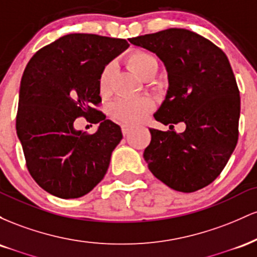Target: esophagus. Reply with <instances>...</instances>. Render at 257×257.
Returning a JSON list of instances; mask_svg holds the SVG:
<instances>
[{"label":"esophagus","instance_id":"esophagus-1","mask_svg":"<svg viewBox=\"0 0 257 257\" xmlns=\"http://www.w3.org/2000/svg\"><path fill=\"white\" fill-rule=\"evenodd\" d=\"M134 129H135V126H132V125H123L122 126V132L124 135H129L133 131H134Z\"/></svg>","mask_w":257,"mask_h":257}]
</instances>
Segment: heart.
<instances>
[{
  "mask_svg": "<svg viewBox=\"0 0 257 257\" xmlns=\"http://www.w3.org/2000/svg\"><path fill=\"white\" fill-rule=\"evenodd\" d=\"M128 63L141 78L155 67H158L157 60L153 55L143 51L132 53L128 58ZM112 76V65H107L100 75V90L106 93L110 89ZM152 104L147 99H119L112 106V113L116 118L124 123H138L151 110Z\"/></svg>",
  "mask_w": 257,
  "mask_h": 257,
  "instance_id": "heart-1",
  "label": "heart"
}]
</instances>
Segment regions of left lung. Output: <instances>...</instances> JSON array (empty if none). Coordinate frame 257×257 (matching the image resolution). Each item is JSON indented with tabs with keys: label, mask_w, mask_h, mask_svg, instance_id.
<instances>
[{
	"label": "left lung",
	"mask_w": 257,
	"mask_h": 257,
	"mask_svg": "<svg viewBox=\"0 0 257 257\" xmlns=\"http://www.w3.org/2000/svg\"><path fill=\"white\" fill-rule=\"evenodd\" d=\"M155 53L168 75L166 99L153 114L170 124L150 128L144 159L151 173L179 192L190 193L214 181L238 141L240 98L228 59L217 46L186 29L172 28L129 38ZM184 121V133L172 124Z\"/></svg>",
	"instance_id": "obj_1"
}]
</instances>
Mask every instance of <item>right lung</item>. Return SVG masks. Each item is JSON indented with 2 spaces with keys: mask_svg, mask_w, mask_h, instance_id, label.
<instances>
[{
  "mask_svg": "<svg viewBox=\"0 0 257 257\" xmlns=\"http://www.w3.org/2000/svg\"><path fill=\"white\" fill-rule=\"evenodd\" d=\"M128 47L120 38L70 34L29 61L20 82L17 134L31 176L53 196L78 198L104 179L123 135L94 105L101 101L102 70ZM78 116L99 122L98 131H76Z\"/></svg>",
  "mask_w": 257,
  "mask_h": 257,
  "instance_id": "add662e5",
  "label": "right lung"
}]
</instances>
